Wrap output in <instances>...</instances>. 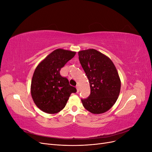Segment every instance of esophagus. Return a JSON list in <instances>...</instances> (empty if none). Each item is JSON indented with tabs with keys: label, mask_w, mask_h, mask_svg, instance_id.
<instances>
[{
	"label": "esophagus",
	"mask_w": 152,
	"mask_h": 152,
	"mask_svg": "<svg viewBox=\"0 0 152 152\" xmlns=\"http://www.w3.org/2000/svg\"><path fill=\"white\" fill-rule=\"evenodd\" d=\"M76 88H77V93H79V92L80 91V88H79V86L77 85V86H76Z\"/></svg>",
	"instance_id": "obj_1"
}]
</instances>
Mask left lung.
Masks as SVG:
<instances>
[{
  "instance_id": "obj_1",
  "label": "left lung",
  "mask_w": 152,
  "mask_h": 152,
  "mask_svg": "<svg viewBox=\"0 0 152 152\" xmlns=\"http://www.w3.org/2000/svg\"><path fill=\"white\" fill-rule=\"evenodd\" d=\"M79 59L89 82L91 94L81 99L84 107L92 113L100 114L111 108L120 94L121 82L113 63L98 50H80Z\"/></svg>"
}]
</instances>
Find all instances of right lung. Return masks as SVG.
Wrapping results in <instances>:
<instances>
[{
	"label": "right lung",
	"mask_w": 152,
	"mask_h": 152,
	"mask_svg": "<svg viewBox=\"0 0 152 152\" xmlns=\"http://www.w3.org/2000/svg\"><path fill=\"white\" fill-rule=\"evenodd\" d=\"M76 52L58 49L35 68L31 83V95L35 104L44 112L54 114L62 110L75 87L60 75L61 68L74 57Z\"/></svg>",
	"instance_id": "1"
}]
</instances>
